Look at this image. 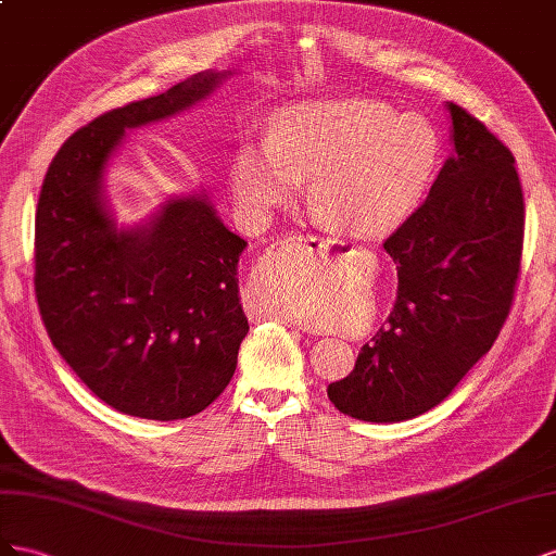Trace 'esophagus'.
<instances>
[{"label":"esophagus","instance_id":"34e87169","mask_svg":"<svg viewBox=\"0 0 556 556\" xmlns=\"http://www.w3.org/2000/svg\"><path fill=\"white\" fill-rule=\"evenodd\" d=\"M303 251L326 253V251H330V242L321 240V237H283V240H277L273 247L267 249V253L263 256V267H279L283 263H289L295 253H303ZM261 314L269 316V319H281L279 314L269 312V309H263ZM283 321H289L291 326H298L291 319H283Z\"/></svg>","mask_w":556,"mask_h":556}]
</instances>
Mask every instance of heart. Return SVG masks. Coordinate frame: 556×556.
<instances>
[{
	"label": "heart",
	"mask_w": 556,
	"mask_h": 556,
	"mask_svg": "<svg viewBox=\"0 0 556 556\" xmlns=\"http://www.w3.org/2000/svg\"><path fill=\"white\" fill-rule=\"evenodd\" d=\"M440 153L438 130L419 114H399L372 98L312 100L279 111L269 137L247 141L232 188L247 212L265 214L309 179V207L328 228L379 237L419 207ZM267 309L281 319L309 314L289 283L267 295Z\"/></svg>",
	"instance_id": "1"
}]
</instances>
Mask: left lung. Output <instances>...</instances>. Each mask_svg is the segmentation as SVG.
I'll return each mask as SVG.
<instances>
[{"label":"left lung","instance_id":"1","mask_svg":"<svg viewBox=\"0 0 556 556\" xmlns=\"http://www.w3.org/2000/svg\"><path fill=\"white\" fill-rule=\"evenodd\" d=\"M452 155L426 202L384 242L399 269L387 324L328 384L342 415L393 424L440 405L498 338L525 242L510 149L447 102Z\"/></svg>","mask_w":556,"mask_h":556}]
</instances>
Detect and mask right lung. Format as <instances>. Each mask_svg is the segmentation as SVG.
I'll list each match as a JSON object with an SVG mask.
<instances>
[{"label":"right lung","instance_id":"add662e5","mask_svg":"<svg viewBox=\"0 0 556 556\" xmlns=\"http://www.w3.org/2000/svg\"><path fill=\"white\" fill-rule=\"evenodd\" d=\"M235 72H198L74 132L46 172L35 291L46 330L78 379L123 415L155 421L210 407L249 332L237 263L247 242L204 190L169 195L118 226L106 172L125 132L204 102Z\"/></svg>","mask_w":556,"mask_h":556}]
</instances>
